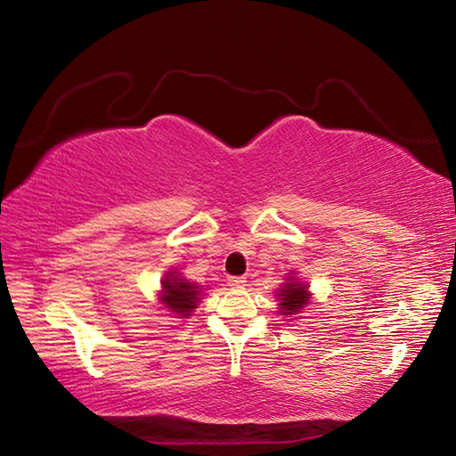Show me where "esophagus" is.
<instances>
[{"label": "esophagus", "instance_id": "obj_1", "mask_svg": "<svg viewBox=\"0 0 456 456\" xmlns=\"http://www.w3.org/2000/svg\"><path fill=\"white\" fill-rule=\"evenodd\" d=\"M245 282H247L245 276H231V278H229V286H231V288H243Z\"/></svg>", "mask_w": 456, "mask_h": 456}]
</instances>
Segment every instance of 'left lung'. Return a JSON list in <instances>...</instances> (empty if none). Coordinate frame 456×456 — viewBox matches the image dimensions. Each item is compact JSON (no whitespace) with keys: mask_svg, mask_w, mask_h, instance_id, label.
Returning a JSON list of instances; mask_svg holds the SVG:
<instances>
[{"mask_svg":"<svg viewBox=\"0 0 456 456\" xmlns=\"http://www.w3.org/2000/svg\"><path fill=\"white\" fill-rule=\"evenodd\" d=\"M276 299L280 302V314L286 317L297 315L309 304L307 284L299 282L296 276H288V282H284L282 288L278 289Z\"/></svg>","mask_w":456,"mask_h":456,"instance_id":"left-lung-1","label":"left lung"}]
</instances>
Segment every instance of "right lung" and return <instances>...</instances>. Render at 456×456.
Segmentation results:
<instances>
[{
	"mask_svg": "<svg viewBox=\"0 0 456 456\" xmlns=\"http://www.w3.org/2000/svg\"><path fill=\"white\" fill-rule=\"evenodd\" d=\"M200 286L183 280L178 273H168L162 278L160 302L164 304V307H168L172 314L188 317L200 304Z\"/></svg>",
	"mask_w": 456,
	"mask_h": 456,
	"instance_id": "right-lung-1",
	"label": "right lung"
}]
</instances>
